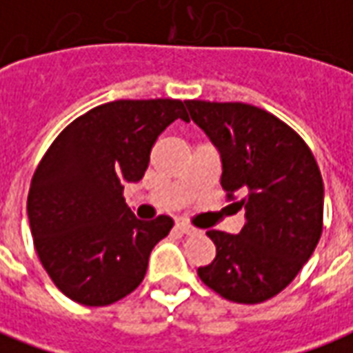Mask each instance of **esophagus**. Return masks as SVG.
<instances>
[{"label": "esophagus", "instance_id": "1", "mask_svg": "<svg viewBox=\"0 0 353 353\" xmlns=\"http://www.w3.org/2000/svg\"><path fill=\"white\" fill-rule=\"evenodd\" d=\"M176 230H179V232H183V234H192V232H196V229L194 227H191L189 223H176Z\"/></svg>", "mask_w": 353, "mask_h": 353}]
</instances>
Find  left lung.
Instances as JSON below:
<instances>
[{
    "label": "left lung",
    "mask_w": 353,
    "mask_h": 353,
    "mask_svg": "<svg viewBox=\"0 0 353 353\" xmlns=\"http://www.w3.org/2000/svg\"><path fill=\"white\" fill-rule=\"evenodd\" d=\"M191 119L223 161L225 199L245 208L240 234L208 230L215 259L200 280L217 295L259 304L288 288L323 230V179L310 147L289 124L240 101L187 100Z\"/></svg>",
    "instance_id": "left-lung-1"
}]
</instances>
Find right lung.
Here are the masks:
<instances>
[{
	"label": "right lung",
	"instance_id": "add662e5",
	"mask_svg": "<svg viewBox=\"0 0 353 353\" xmlns=\"http://www.w3.org/2000/svg\"><path fill=\"white\" fill-rule=\"evenodd\" d=\"M189 121L181 100H117L92 108L60 132L28 192L34 245L52 283L85 306H108L143 281L149 255L174 221H139L124 202L161 132Z\"/></svg>",
	"mask_w": 353,
	"mask_h": 353
}]
</instances>
